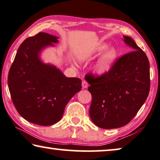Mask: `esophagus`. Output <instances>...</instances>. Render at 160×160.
Instances as JSON below:
<instances>
[{
  "label": "esophagus",
  "mask_w": 160,
  "mask_h": 160,
  "mask_svg": "<svg viewBox=\"0 0 160 160\" xmlns=\"http://www.w3.org/2000/svg\"><path fill=\"white\" fill-rule=\"evenodd\" d=\"M82 85V88H84V89H85V88H87L88 86H89L87 82H86V81H83Z\"/></svg>",
  "instance_id": "34e87169"
}]
</instances>
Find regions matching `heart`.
<instances>
[{
  "mask_svg": "<svg viewBox=\"0 0 160 160\" xmlns=\"http://www.w3.org/2000/svg\"><path fill=\"white\" fill-rule=\"evenodd\" d=\"M102 52L98 61L93 67V71L96 75H104L112 68L117 58V52L114 48H108L107 44H99L91 51L92 56H97Z\"/></svg>",
  "mask_w": 160,
  "mask_h": 160,
  "instance_id": "heart-1",
  "label": "heart"
}]
</instances>
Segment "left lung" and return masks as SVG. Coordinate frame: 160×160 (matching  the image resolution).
<instances>
[{"instance_id": "obj_1", "label": "left lung", "mask_w": 160, "mask_h": 160, "mask_svg": "<svg viewBox=\"0 0 160 160\" xmlns=\"http://www.w3.org/2000/svg\"><path fill=\"white\" fill-rule=\"evenodd\" d=\"M131 52L115 61L105 74L87 75L92 100V121L104 129L126 126L135 117L149 93V62L145 52L130 37L123 36Z\"/></svg>"}]
</instances>
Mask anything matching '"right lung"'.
Instances as JSON below:
<instances>
[{
    "mask_svg": "<svg viewBox=\"0 0 160 160\" xmlns=\"http://www.w3.org/2000/svg\"><path fill=\"white\" fill-rule=\"evenodd\" d=\"M56 36L39 32L17 50L8 76L11 99L21 116L32 123L51 126L61 119L69 100L82 89V80L68 78L40 59L42 50L58 43Z\"/></svg>",
    "mask_w": 160,
    "mask_h": 160,
    "instance_id": "add662e5",
    "label": "right lung"
}]
</instances>
